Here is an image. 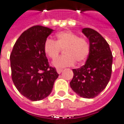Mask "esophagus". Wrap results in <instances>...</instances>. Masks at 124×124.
Segmentation results:
<instances>
[{
	"label": "esophagus",
	"mask_w": 124,
	"mask_h": 124,
	"mask_svg": "<svg viewBox=\"0 0 124 124\" xmlns=\"http://www.w3.org/2000/svg\"><path fill=\"white\" fill-rule=\"evenodd\" d=\"M57 72H58V74H60L62 72V70H63V69H57Z\"/></svg>",
	"instance_id": "esophagus-1"
}]
</instances>
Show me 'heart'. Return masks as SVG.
<instances>
[{"label":"heart","instance_id":"1","mask_svg":"<svg viewBox=\"0 0 124 124\" xmlns=\"http://www.w3.org/2000/svg\"><path fill=\"white\" fill-rule=\"evenodd\" d=\"M56 41L47 38L44 43L46 55L51 59L58 55L61 49H65L64 56L55 58L52 62L53 66L63 68L82 64L86 60L90 53L89 43L85 38H79L75 33L66 31L56 34Z\"/></svg>","mask_w":124,"mask_h":124}]
</instances>
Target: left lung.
I'll list each match as a JSON object with an SVG mask.
<instances>
[{"instance_id":"1","label":"left lung","mask_w":124,"mask_h":124,"mask_svg":"<svg viewBox=\"0 0 124 124\" xmlns=\"http://www.w3.org/2000/svg\"><path fill=\"white\" fill-rule=\"evenodd\" d=\"M82 33L89 40L90 53L85 64L73 69L72 90L84 98H94L106 87L111 77L113 55L109 45L99 33L84 28Z\"/></svg>"}]
</instances>
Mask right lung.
Masks as SVG:
<instances>
[{
    "label": "right lung",
    "mask_w": 124,
    "mask_h": 124,
    "mask_svg": "<svg viewBox=\"0 0 124 124\" xmlns=\"http://www.w3.org/2000/svg\"><path fill=\"white\" fill-rule=\"evenodd\" d=\"M53 29L40 25L24 31L10 55L11 78L21 95L31 101L42 100L52 91L58 78L55 68L49 66L44 43Z\"/></svg>",
    "instance_id": "obj_1"
}]
</instances>
